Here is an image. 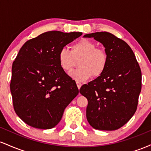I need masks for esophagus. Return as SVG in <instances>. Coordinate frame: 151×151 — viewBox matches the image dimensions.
Segmentation results:
<instances>
[{
	"mask_svg": "<svg viewBox=\"0 0 151 151\" xmlns=\"http://www.w3.org/2000/svg\"><path fill=\"white\" fill-rule=\"evenodd\" d=\"M77 86L78 89H79L81 88V83H79V82H78V81H77Z\"/></svg>",
	"mask_w": 151,
	"mask_h": 151,
	"instance_id": "obj_1",
	"label": "esophagus"
}]
</instances>
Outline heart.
Returning a JSON list of instances; mask_svg holds the SVG:
<instances>
[{
  "label": "heart",
  "mask_w": 151,
  "mask_h": 151,
  "mask_svg": "<svg viewBox=\"0 0 151 151\" xmlns=\"http://www.w3.org/2000/svg\"><path fill=\"white\" fill-rule=\"evenodd\" d=\"M79 61L80 68L72 71L69 75L78 82H83L92 76L99 77L104 72L107 65L106 53L99 49L92 41L83 39L74 43L71 51L62 48L58 54V61L61 68L65 72H70L75 65L76 60Z\"/></svg>",
  "instance_id": "heart-1"
}]
</instances>
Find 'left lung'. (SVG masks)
<instances>
[{"label": "left lung", "mask_w": 151, "mask_h": 151, "mask_svg": "<svg viewBox=\"0 0 151 151\" xmlns=\"http://www.w3.org/2000/svg\"><path fill=\"white\" fill-rule=\"evenodd\" d=\"M105 47L108 61L101 75L81 86L88 100L86 119L93 129L114 131L125 125L136 112L141 91V71L129 45L113 34H86Z\"/></svg>", "instance_id": "8db88e82"}]
</instances>
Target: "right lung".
<instances>
[{"label": "right lung", "mask_w": 151, "mask_h": 151, "mask_svg": "<svg viewBox=\"0 0 151 151\" xmlns=\"http://www.w3.org/2000/svg\"><path fill=\"white\" fill-rule=\"evenodd\" d=\"M81 35L49 31L20 48L12 66L10 87L15 113L27 125L52 129L79 93L75 81L60 66L58 54Z\"/></svg>", "instance_id": "add662e5"}]
</instances>
